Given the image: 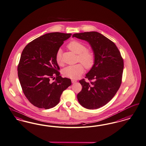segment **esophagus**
Masks as SVG:
<instances>
[{"label": "esophagus", "instance_id": "esophagus-1", "mask_svg": "<svg viewBox=\"0 0 146 146\" xmlns=\"http://www.w3.org/2000/svg\"><path fill=\"white\" fill-rule=\"evenodd\" d=\"M77 80H75V79H72V83H75L76 82Z\"/></svg>", "mask_w": 146, "mask_h": 146}]
</instances>
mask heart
I'll return each instance as SVG.
<instances>
[{"instance_id":"b5f03b06","label":"heart","mask_w":146,"mask_h":146,"mask_svg":"<svg viewBox=\"0 0 146 146\" xmlns=\"http://www.w3.org/2000/svg\"><path fill=\"white\" fill-rule=\"evenodd\" d=\"M67 48L78 54V61L82 63L87 69H91L94 65L95 54L92 50L87 49V46L84 43L78 40H73L67 45ZM55 60L59 65H62L61 50L57 51ZM82 64L79 63L75 65L67 66L62 70V73L66 77L70 79H77L84 72V66Z\"/></svg>"}]
</instances>
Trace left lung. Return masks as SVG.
Returning <instances> with one entry per match:
<instances>
[{
    "mask_svg": "<svg viewBox=\"0 0 146 146\" xmlns=\"http://www.w3.org/2000/svg\"><path fill=\"white\" fill-rule=\"evenodd\" d=\"M73 37L88 41L95 54V64L79 81L82 90L77 95L81 105L94 110L105 106L115 95L122 82L123 60L115 44L97 32L75 33Z\"/></svg>",
    "mask_w": 146,
    "mask_h": 146,
    "instance_id": "8db88e82",
    "label": "left lung"
}]
</instances>
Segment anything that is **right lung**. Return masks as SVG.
Returning a JSON list of instances; mask_svg holds the SVG:
<instances>
[{
	"mask_svg": "<svg viewBox=\"0 0 146 146\" xmlns=\"http://www.w3.org/2000/svg\"><path fill=\"white\" fill-rule=\"evenodd\" d=\"M71 35L47 33L29 43L22 52L18 76L24 95L36 107H54L59 102L63 91L72 84L70 79L60 76V67L55 60L57 51Z\"/></svg>",
	"mask_w": 146,
	"mask_h": 146,
	"instance_id": "obj_1",
	"label": "right lung"
}]
</instances>
